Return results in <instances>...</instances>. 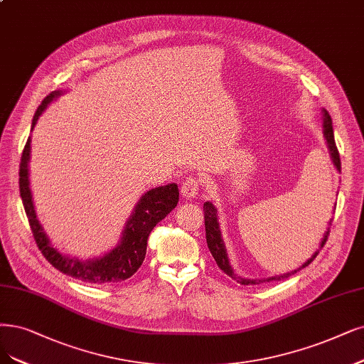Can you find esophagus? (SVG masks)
<instances>
[{
	"label": "esophagus",
	"mask_w": 364,
	"mask_h": 364,
	"mask_svg": "<svg viewBox=\"0 0 364 364\" xmlns=\"http://www.w3.org/2000/svg\"><path fill=\"white\" fill-rule=\"evenodd\" d=\"M199 186H200V183H199V180L198 178H195V177H187L184 181H183V184H181V195L186 198V199H192V198H195L196 195H198V192H199Z\"/></svg>",
	"instance_id": "1"
}]
</instances>
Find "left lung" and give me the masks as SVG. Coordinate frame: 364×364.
<instances>
[{
	"instance_id": "1",
	"label": "left lung",
	"mask_w": 364,
	"mask_h": 364,
	"mask_svg": "<svg viewBox=\"0 0 364 364\" xmlns=\"http://www.w3.org/2000/svg\"><path fill=\"white\" fill-rule=\"evenodd\" d=\"M322 127H324V138L327 141V146L330 150V157L333 160V165L336 166V169L341 171V156H339V151H338V146H336V142H334V134H333V124H331V117L330 114L322 109ZM204 219H205V237H207V245H208V249L213 255L214 261H216V264L219 265L220 270L223 273H226L230 277H232L234 280H237L238 284L241 285H259L261 282H265L264 280H252V279H243L234 273L232 267L230 265V259H228V253H226V249H225V243L222 240V234H220V226H219V216H218V210L216 207L213 205V203H210V200H207V203H204ZM333 219L330 220L328 225H331ZM328 234H330V228L327 230V232L324 234V238H322L321 245H319V249L312 255L311 258H309L301 267H299L297 270H294L291 273H287L284 276H274V277H268L267 282L270 280H280V279H287L292 274H295L297 272L303 270L304 267H307L309 264H311L316 257L319 250L324 247V245L327 243V238H328Z\"/></svg>"
}]
</instances>
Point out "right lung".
<instances>
[{
	"label": "right lung",
	"instance_id": "1",
	"mask_svg": "<svg viewBox=\"0 0 364 364\" xmlns=\"http://www.w3.org/2000/svg\"><path fill=\"white\" fill-rule=\"evenodd\" d=\"M61 91H52L46 96L37 107L33 118L31 130L34 129L38 117L46 109V106L57 99ZM30 150H31V138L26 141L19 166V189L22 204L28 218L33 237L36 243L43 253L48 262L55 267L61 273L75 277L77 280L88 282V284H115V282L126 280L138 272L142 265L146 253V240L153 228L165 219L168 214L177 207L178 204V186L175 183L156 187V189L148 191L138 200L136 207L133 208L132 216L129 218L126 228L123 231L118 246H115L111 252L103 255L102 258L82 261L79 258H72L70 255H64L58 249L50 245L48 235L45 234L42 225L37 220V214L33 204V195L30 189L28 180V161H30Z\"/></svg>",
	"mask_w": 364,
	"mask_h": 364
}]
</instances>
